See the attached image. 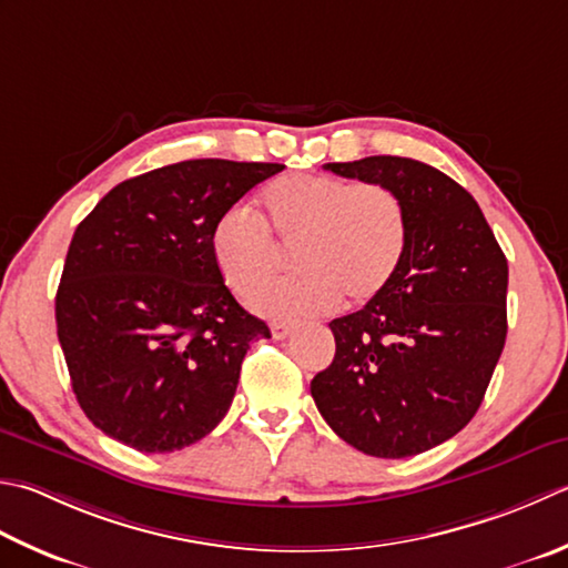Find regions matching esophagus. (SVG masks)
Here are the masks:
<instances>
[{
  "mask_svg": "<svg viewBox=\"0 0 568 568\" xmlns=\"http://www.w3.org/2000/svg\"><path fill=\"white\" fill-rule=\"evenodd\" d=\"M271 332H273V337L275 339H285V337H291L293 332H295V325H291V322H273L271 325Z\"/></svg>",
  "mask_w": 568,
  "mask_h": 568,
  "instance_id": "esophagus-1",
  "label": "esophagus"
}]
</instances>
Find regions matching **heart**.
<instances>
[{"instance_id":"1","label":"heart","mask_w":568,"mask_h":568,"mask_svg":"<svg viewBox=\"0 0 568 568\" xmlns=\"http://www.w3.org/2000/svg\"><path fill=\"white\" fill-rule=\"evenodd\" d=\"M261 211L268 234L246 211H229L209 243L224 283L246 303L280 270V248L296 251L301 273L260 294L258 310L273 317L325 313L339 295L347 305L372 303L392 285L408 246L406 204L384 184L291 174L268 184Z\"/></svg>"}]
</instances>
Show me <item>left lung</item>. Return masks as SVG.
Returning <instances> with one entry per match:
<instances>
[{"label": "left lung", "instance_id": "1", "mask_svg": "<svg viewBox=\"0 0 568 568\" xmlns=\"http://www.w3.org/2000/svg\"><path fill=\"white\" fill-rule=\"evenodd\" d=\"M327 172L404 199L408 246L392 285L329 322L335 359L310 392L342 440L408 458L470 424L507 337V258L470 192L430 164L376 154Z\"/></svg>", "mask_w": 568, "mask_h": 568}]
</instances>
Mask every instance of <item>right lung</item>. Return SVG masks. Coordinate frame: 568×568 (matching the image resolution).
<instances>
[{
  "label": "right lung",
  "instance_id": "1",
  "mask_svg": "<svg viewBox=\"0 0 568 568\" xmlns=\"http://www.w3.org/2000/svg\"><path fill=\"white\" fill-rule=\"evenodd\" d=\"M283 170L186 160L120 182L78 224L55 293L73 394L93 426L140 453L214 430L253 339L271 337L221 277L211 229Z\"/></svg>",
  "mask_w": 568,
  "mask_h": 568
}]
</instances>
